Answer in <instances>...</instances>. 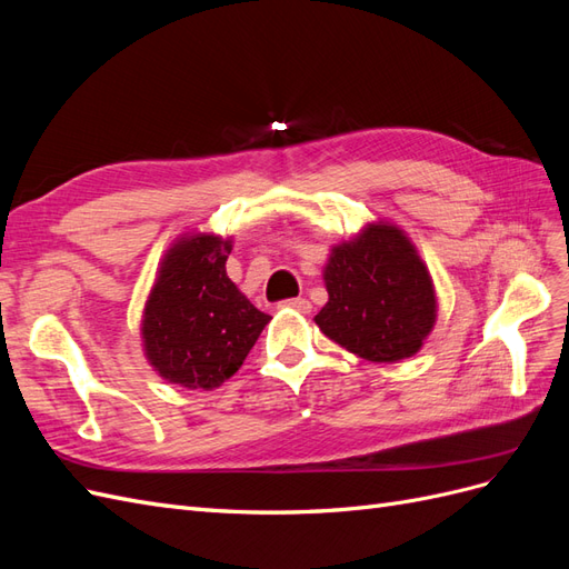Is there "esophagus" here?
<instances>
[{
  "label": "esophagus",
  "mask_w": 569,
  "mask_h": 569,
  "mask_svg": "<svg viewBox=\"0 0 569 569\" xmlns=\"http://www.w3.org/2000/svg\"><path fill=\"white\" fill-rule=\"evenodd\" d=\"M284 306H289V308H295V311H299V313H311V301L308 299H303V297H297V299H289V301H284Z\"/></svg>",
  "instance_id": "esophagus-1"
}]
</instances>
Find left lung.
I'll return each mask as SVG.
<instances>
[{
    "mask_svg": "<svg viewBox=\"0 0 569 569\" xmlns=\"http://www.w3.org/2000/svg\"><path fill=\"white\" fill-rule=\"evenodd\" d=\"M322 278L330 299L316 322L325 337L360 358L396 363L418 353L432 332V278L396 226L375 222L335 247Z\"/></svg>",
    "mask_w": 569,
    "mask_h": 569,
    "instance_id": "obj_1",
    "label": "left lung"
}]
</instances>
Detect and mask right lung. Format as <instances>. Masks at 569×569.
I'll use <instances>...</instances> for the list:
<instances>
[{
    "label": "right lung",
    "mask_w": 569,
    "mask_h": 569,
    "mask_svg": "<svg viewBox=\"0 0 569 569\" xmlns=\"http://www.w3.org/2000/svg\"><path fill=\"white\" fill-rule=\"evenodd\" d=\"M232 239L189 234L168 249L144 306L142 341L163 380L216 389L242 368L270 316L237 289L226 261Z\"/></svg>",
    "instance_id": "obj_1"
}]
</instances>
